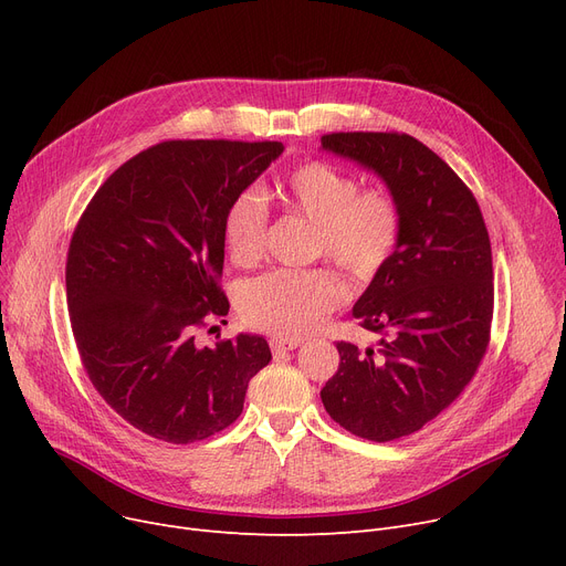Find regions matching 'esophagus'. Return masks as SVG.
Wrapping results in <instances>:
<instances>
[{
  "label": "esophagus",
  "instance_id": "1",
  "mask_svg": "<svg viewBox=\"0 0 566 566\" xmlns=\"http://www.w3.org/2000/svg\"><path fill=\"white\" fill-rule=\"evenodd\" d=\"M301 346V339H271V348L273 353H286V350H293Z\"/></svg>",
  "mask_w": 566,
  "mask_h": 566
}]
</instances>
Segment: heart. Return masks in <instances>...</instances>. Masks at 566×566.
Here are the masks:
<instances>
[{
	"mask_svg": "<svg viewBox=\"0 0 566 566\" xmlns=\"http://www.w3.org/2000/svg\"><path fill=\"white\" fill-rule=\"evenodd\" d=\"M286 211L316 227L323 252L355 277H374L388 263L401 238L395 199L380 190H360L348 171L312 160L295 167L277 188ZM268 208L259 192L238 195L224 213L222 241L233 263L254 265L263 256ZM346 301L344 282L325 268L275 271L243 291L241 310L250 325L282 339H298L321 328Z\"/></svg>",
	"mask_w": 566,
	"mask_h": 566,
	"instance_id": "b5f03b06",
	"label": "heart"
}]
</instances>
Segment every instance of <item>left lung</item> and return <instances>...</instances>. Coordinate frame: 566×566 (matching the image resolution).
Masks as SVG:
<instances>
[{
    "label": "left lung",
    "mask_w": 566,
    "mask_h": 566,
    "mask_svg": "<svg viewBox=\"0 0 566 566\" xmlns=\"http://www.w3.org/2000/svg\"><path fill=\"white\" fill-rule=\"evenodd\" d=\"M321 148L374 171L401 216L392 259L353 316L374 350L337 342L321 401L346 431L388 442L420 431L478 371L493 316L491 241L478 201L429 146L399 133H333Z\"/></svg>",
    "instance_id": "left-lung-1"
}]
</instances>
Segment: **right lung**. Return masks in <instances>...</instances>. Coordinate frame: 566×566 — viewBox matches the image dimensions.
I'll return each instance as SVG.
<instances>
[{
  "label": "right lung",
  "mask_w": 566,
  "mask_h": 566,
  "mask_svg": "<svg viewBox=\"0 0 566 566\" xmlns=\"http://www.w3.org/2000/svg\"><path fill=\"white\" fill-rule=\"evenodd\" d=\"M282 151V142L156 144L118 167L77 222L66 295L80 358L146 436L188 444L227 429L273 358L259 335L208 348L195 331L229 312L218 286L227 208Z\"/></svg>",
  "instance_id": "1"
}]
</instances>
